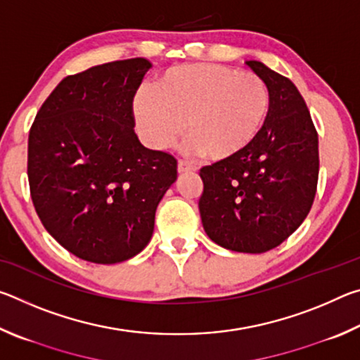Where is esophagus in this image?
<instances>
[{"mask_svg": "<svg viewBox=\"0 0 360 360\" xmlns=\"http://www.w3.org/2000/svg\"><path fill=\"white\" fill-rule=\"evenodd\" d=\"M178 172L179 173H187V172H197V167L193 163H188L186 160H179L178 162Z\"/></svg>", "mask_w": 360, "mask_h": 360, "instance_id": "1", "label": "esophagus"}]
</instances>
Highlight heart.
I'll list each match as a JSON object with an SVG mask.
<instances>
[{"label": "heart", "mask_w": 360, "mask_h": 360, "mask_svg": "<svg viewBox=\"0 0 360 360\" xmlns=\"http://www.w3.org/2000/svg\"><path fill=\"white\" fill-rule=\"evenodd\" d=\"M268 103L266 84L255 72L192 63L167 70L155 89H139L133 112L150 148H168L186 127L188 148L211 160H222L255 138Z\"/></svg>", "instance_id": "1"}]
</instances>
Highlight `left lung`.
<instances>
[{
    "mask_svg": "<svg viewBox=\"0 0 360 360\" xmlns=\"http://www.w3.org/2000/svg\"><path fill=\"white\" fill-rule=\"evenodd\" d=\"M246 65L266 84V117L245 149L200 169L198 208L216 245L260 254L288 240L311 210L319 176L318 131L290 79L255 60Z\"/></svg>",
    "mask_w": 360,
    "mask_h": 360,
    "instance_id": "8db88e82",
    "label": "left lung"
}]
</instances>
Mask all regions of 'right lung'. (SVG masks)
I'll return each instance as SVG.
<instances>
[{"label":"right lung","instance_id":"1","mask_svg":"<svg viewBox=\"0 0 360 360\" xmlns=\"http://www.w3.org/2000/svg\"><path fill=\"white\" fill-rule=\"evenodd\" d=\"M152 68L129 58L66 76L28 136L30 193L46 230L76 257L117 264L154 231L155 210L178 162L139 143L133 96Z\"/></svg>","mask_w":360,"mask_h":360}]
</instances>
